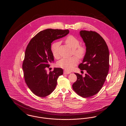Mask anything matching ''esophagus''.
Listing matches in <instances>:
<instances>
[{
	"label": "esophagus",
	"mask_w": 126,
	"mask_h": 126,
	"mask_svg": "<svg viewBox=\"0 0 126 126\" xmlns=\"http://www.w3.org/2000/svg\"><path fill=\"white\" fill-rule=\"evenodd\" d=\"M70 74V72H67V71H64V74L65 75H67V74Z\"/></svg>",
	"instance_id": "obj_1"
}]
</instances>
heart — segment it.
<instances>
[{"instance_id": "b5f03b06", "label": "heart", "mask_w": 126, "mask_h": 126, "mask_svg": "<svg viewBox=\"0 0 126 126\" xmlns=\"http://www.w3.org/2000/svg\"><path fill=\"white\" fill-rule=\"evenodd\" d=\"M66 44L72 49V54L76 56L79 59L83 58L86 52L85 46L79 45L80 42L78 38L75 36L69 35L67 36L65 40ZM60 43L55 42L51 45V50L52 54L55 59H58L60 57L58 53V48ZM78 63V60L76 57L73 56L69 58L62 59L59 61L58 65L65 69L67 71H70L74 68Z\"/></svg>"}]
</instances>
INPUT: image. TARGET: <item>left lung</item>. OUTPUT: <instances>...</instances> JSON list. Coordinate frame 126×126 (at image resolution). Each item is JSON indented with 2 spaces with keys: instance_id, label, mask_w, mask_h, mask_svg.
<instances>
[{
  "instance_id": "left-lung-1",
  "label": "left lung",
  "mask_w": 126,
  "mask_h": 126,
  "mask_svg": "<svg viewBox=\"0 0 126 126\" xmlns=\"http://www.w3.org/2000/svg\"><path fill=\"white\" fill-rule=\"evenodd\" d=\"M80 35L85 43L86 52L78 67L87 73L84 77L75 73L77 80L72 87L79 95L88 98L97 94L105 81L109 70V51L104 40L95 32L82 30Z\"/></svg>"
}]
</instances>
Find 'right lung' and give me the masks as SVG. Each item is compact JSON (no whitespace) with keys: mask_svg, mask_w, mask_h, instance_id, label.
I'll use <instances>...</instances> for the list:
<instances>
[{"mask_svg":"<svg viewBox=\"0 0 126 126\" xmlns=\"http://www.w3.org/2000/svg\"><path fill=\"white\" fill-rule=\"evenodd\" d=\"M69 30L48 29L40 32L28 43L23 63L25 82L37 96L44 97L55 89L57 79L63 75L61 68H54L48 74L46 69L54 61L51 43L69 33Z\"/></svg>","mask_w":126,"mask_h":126,"instance_id":"right-lung-1","label":"right lung"}]
</instances>
